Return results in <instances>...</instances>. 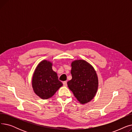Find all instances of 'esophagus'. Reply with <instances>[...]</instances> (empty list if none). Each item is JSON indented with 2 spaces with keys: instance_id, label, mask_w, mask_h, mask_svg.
<instances>
[{
  "instance_id": "34e87169",
  "label": "esophagus",
  "mask_w": 132,
  "mask_h": 132,
  "mask_svg": "<svg viewBox=\"0 0 132 132\" xmlns=\"http://www.w3.org/2000/svg\"><path fill=\"white\" fill-rule=\"evenodd\" d=\"M63 85H64V86L67 87V81H64V82H63Z\"/></svg>"
}]
</instances>
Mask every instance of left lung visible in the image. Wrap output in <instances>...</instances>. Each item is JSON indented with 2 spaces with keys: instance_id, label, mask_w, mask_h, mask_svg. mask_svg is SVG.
<instances>
[{
  "instance_id": "left-lung-1",
  "label": "left lung",
  "mask_w": 132,
  "mask_h": 132,
  "mask_svg": "<svg viewBox=\"0 0 132 132\" xmlns=\"http://www.w3.org/2000/svg\"><path fill=\"white\" fill-rule=\"evenodd\" d=\"M72 79L68 87L81 104H86L95 97L98 86L97 75L94 67L84 60H76L72 64Z\"/></svg>"
}]
</instances>
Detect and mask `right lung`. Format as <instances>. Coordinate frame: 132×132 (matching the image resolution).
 Listing matches in <instances>:
<instances>
[{"mask_svg": "<svg viewBox=\"0 0 132 132\" xmlns=\"http://www.w3.org/2000/svg\"><path fill=\"white\" fill-rule=\"evenodd\" d=\"M52 63L44 60L40 62L34 73L32 87L34 91L43 100L51 98L62 86L57 74L52 70Z\"/></svg>", "mask_w": 132, "mask_h": 132, "instance_id": "1", "label": "right lung"}]
</instances>
